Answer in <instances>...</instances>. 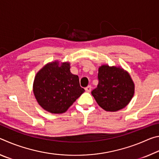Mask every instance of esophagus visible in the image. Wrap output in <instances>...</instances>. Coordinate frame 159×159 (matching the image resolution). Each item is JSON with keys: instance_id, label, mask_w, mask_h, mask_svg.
Here are the masks:
<instances>
[{"instance_id": "1", "label": "esophagus", "mask_w": 159, "mask_h": 159, "mask_svg": "<svg viewBox=\"0 0 159 159\" xmlns=\"http://www.w3.org/2000/svg\"><path fill=\"white\" fill-rule=\"evenodd\" d=\"M85 90L86 92H88V93L90 92V90H91V86H90V85H88L87 87H86V88H85Z\"/></svg>"}]
</instances>
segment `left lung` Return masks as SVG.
<instances>
[{
    "label": "left lung",
    "mask_w": 159,
    "mask_h": 159,
    "mask_svg": "<svg viewBox=\"0 0 159 159\" xmlns=\"http://www.w3.org/2000/svg\"><path fill=\"white\" fill-rule=\"evenodd\" d=\"M99 83L91 93L99 106L107 111H117L133 98L134 84L127 71L120 66L102 65L98 69Z\"/></svg>",
    "instance_id": "8db88e82"
}]
</instances>
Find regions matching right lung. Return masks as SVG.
Returning a JSON list of instances; mask_svg holds the SVG:
<instances>
[{
  "instance_id": "1",
  "label": "right lung",
  "mask_w": 159,
  "mask_h": 159,
  "mask_svg": "<svg viewBox=\"0 0 159 159\" xmlns=\"http://www.w3.org/2000/svg\"><path fill=\"white\" fill-rule=\"evenodd\" d=\"M33 91L38 103L52 114H62L84 93L77 75L70 71V63H48L35 76Z\"/></svg>"
}]
</instances>
